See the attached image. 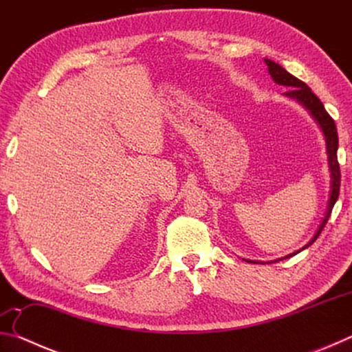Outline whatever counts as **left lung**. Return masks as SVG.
Returning <instances> with one entry per match:
<instances>
[{
    "label": "left lung",
    "mask_w": 352,
    "mask_h": 352,
    "mask_svg": "<svg viewBox=\"0 0 352 352\" xmlns=\"http://www.w3.org/2000/svg\"><path fill=\"white\" fill-rule=\"evenodd\" d=\"M265 65L269 67V73L272 76V79L275 80L278 85H284V87L290 88V90L285 93V96L298 100V102H300L301 105H305L306 109L311 111V115L314 116L315 121L318 122V126L321 127V132H323L324 140H326L327 164H329V170H331L329 200H327L326 214H324L323 220H321L318 230L315 231L312 239L301 248V250H305L307 247H311L312 243L317 241V237L320 236L321 231H323L324 225L327 223V220H329V217H331L332 208H333V205H336V201L338 199V192H340V166H338V160H337V148H338L337 127H336V122H333V119L329 116V113L324 110V105L321 104V100L317 96H315L311 88H309L305 82L296 79L295 76H292L290 73H287V71H285L281 67V65H278L273 60H269V58H265ZM301 250H298V252L285 256V258L295 256L296 253H300ZM278 261H281V259H278ZM247 262H253V264H258L256 261H247Z\"/></svg>",
    "instance_id": "left-lung-1"
}]
</instances>
